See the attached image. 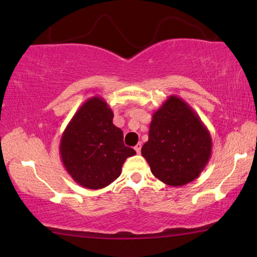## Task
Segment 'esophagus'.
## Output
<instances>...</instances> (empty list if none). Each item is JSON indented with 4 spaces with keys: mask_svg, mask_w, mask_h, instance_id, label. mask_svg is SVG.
I'll return each instance as SVG.
<instances>
[{
    "mask_svg": "<svg viewBox=\"0 0 257 257\" xmlns=\"http://www.w3.org/2000/svg\"><path fill=\"white\" fill-rule=\"evenodd\" d=\"M135 150H136V152L137 153H140V151H142V143H138L137 144V145L135 146Z\"/></svg>",
    "mask_w": 257,
    "mask_h": 257,
    "instance_id": "esophagus-1",
    "label": "esophagus"
}]
</instances>
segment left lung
<instances>
[{
    "mask_svg": "<svg viewBox=\"0 0 257 257\" xmlns=\"http://www.w3.org/2000/svg\"><path fill=\"white\" fill-rule=\"evenodd\" d=\"M142 154L154 177L179 187L195 180L208 164L212 137L184 99L170 96L152 115Z\"/></svg>",
    "mask_w": 257,
    "mask_h": 257,
    "instance_id": "left-lung-1",
    "label": "left lung"
}]
</instances>
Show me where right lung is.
Wrapping results in <instances>:
<instances>
[{"label": "right lung", "mask_w": 257, "mask_h": 257, "mask_svg": "<svg viewBox=\"0 0 257 257\" xmlns=\"http://www.w3.org/2000/svg\"><path fill=\"white\" fill-rule=\"evenodd\" d=\"M113 112L104 98L91 97L63 132L59 154L65 170L84 188L100 189L121 174L122 164L136 151L124 145L113 125Z\"/></svg>", "instance_id": "right-lung-1"}]
</instances>
